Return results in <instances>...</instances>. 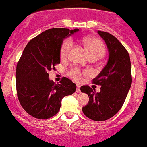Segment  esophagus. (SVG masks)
I'll return each instance as SVG.
<instances>
[{"label":"esophagus","instance_id":"34e87169","mask_svg":"<svg viewBox=\"0 0 147 147\" xmlns=\"http://www.w3.org/2000/svg\"><path fill=\"white\" fill-rule=\"evenodd\" d=\"M76 92L78 93V92H81V89H80V85L78 84L77 85V88H76Z\"/></svg>","mask_w":147,"mask_h":147}]
</instances>
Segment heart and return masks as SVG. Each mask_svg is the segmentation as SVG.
<instances>
[{
  "mask_svg": "<svg viewBox=\"0 0 147 147\" xmlns=\"http://www.w3.org/2000/svg\"><path fill=\"white\" fill-rule=\"evenodd\" d=\"M84 45L87 51L89 57H96L100 58L104 55L105 49L104 44L98 39L92 37H87L84 39ZM72 45V40L70 38L65 39L60 47V55L61 58H66L68 56ZM71 76L77 80L81 79V71L78 69H73L70 71Z\"/></svg>",
  "mask_w": 147,
  "mask_h": 147,
  "instance_id": "heart-1",
  "label": "heart"
}]
</instances>
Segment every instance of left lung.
<instances>
[{"label":"left lung","mask_w":147,"mask_h":147,"mask_svg":"<svg viewBox=\"0 0 147 147\" xmlns=\"http://www.w3.org/2000/svg\"><path fill=\"white\" fill-rule=\"evenodd\" d=\"M108 47V63L92 83L101 86L96 92L88 85L81 91L88 95L89 102L82 108L84 115L95 121H105L113 117L122 108L131 85V69L129 55L115 36L98 30Z\"/></svg>","instance_id":"8db88e82"}]
</instances>
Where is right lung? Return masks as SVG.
<instances>
[{
  "mask_svg": "<svg viewBox=\"0 0 147 147\" xmlns=\"http://www.w3.org/2000/svg\"><path fill=\"white\" fill-rule=\"evenodd\" d=\"M79 29L52 28L32 39L24 48L16 71L18 101L24 110L37 119H45L60 111L64 96L76 92V84L63 77L59 84L49 78V72L59 64L63 39Z\"/></svg>",
  "mask_w": 147,
  "mask_h": 147,
  "instance_id": "obj_1",
  "label": "right lung"
}]
</instances>
